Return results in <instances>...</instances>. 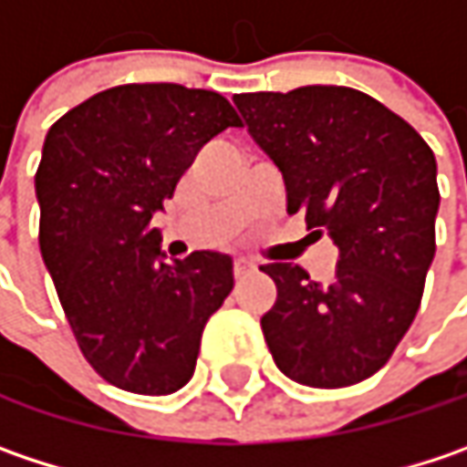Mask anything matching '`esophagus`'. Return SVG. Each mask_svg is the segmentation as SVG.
Listing matches in <instances>:
<instances>
[{
  "label": "esophagus",
  "mask_w": 467,
  "mask_h": 467,
  "mask_svg": "<svg viewBox=\"0 0 467 467\" xmlns=\"http://www.w3.org/2000/svg\"><path fill=\"white\" fill-rule=\"evenodd\" d=\"M252 271H254V265L250 260H234V279H244V276H250Z\"/></svg>",
  "instance_id": "esophagus-1"
}]
</instances>
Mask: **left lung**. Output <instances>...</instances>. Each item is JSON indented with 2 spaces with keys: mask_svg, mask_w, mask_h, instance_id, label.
<instances>
[{
  "mask_svg": "<svg viewBox=\"0 0 467 467\" xmlns=\"http://www.w3.org/2000/svg\"><path fill=\"white\" fill-rule=\"evenodd\" d=\"M250 135L282 170L286 213L340 250L335 279L271 263L276 303L260 318L289 380L346 388L372 378L417 317L436 254V156L367 92L332 84L234 95Z\"/></svg>",
  "mask_w": 467,
  "mask_h": 467,
  "instance_id": "8db88e82",
  "label": "left lung"
}]
</instances>
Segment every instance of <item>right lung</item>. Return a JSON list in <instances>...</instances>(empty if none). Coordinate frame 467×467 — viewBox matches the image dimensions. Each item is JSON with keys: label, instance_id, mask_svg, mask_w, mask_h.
Returning <instances> with one entry per match:
<instances>
[{"label": "right lung", "instance_id": "right-lung-1", "mask_svg": "<svg viewBox=\"0 0 467 467\" xmlns=\"http://www.w3.org/2000/svg\"><path fill=\"white\" fill-rule=\"evenodd\" d=\"M234 106L213 89L119 84L50 127L36 170L39 250L89 367L130 393L167 396L193 369L207 318L234 289L231 257L161 263L150 215L172 199Z\"/></svg>", "mask_w": 467, "mask_h": 467}]
</instances>
